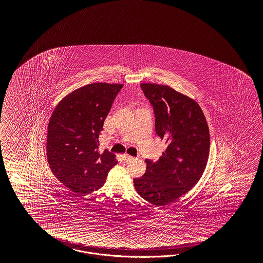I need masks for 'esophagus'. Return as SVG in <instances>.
Wrapping results in <instances>:
<instances>
[{"mask_svg": "<svg viewBox=\"0 0 263 263\" xmlns=\"http://www.w3.org/2000/svg\"><path fill=\"white\" fill-rule=\"evenodd\" d=\"M122 158H123L124 161H131V160L134 159V157H132V156L128 155V154H123V155H122Z\"/></svg>", "mask_w": 263, "mask_h": 263, "instance_id": "34e87169", "label": "esophagus"}]
</instances>
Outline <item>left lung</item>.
Returning <instances> with one entry per match:
<instances>
[{
	"instance_id": "8db88e82",
	"label": "left lung",
	"mask_w": 263,
	"mask_h": 263,
	"mask_svg": "<svg viewBox=\"0 0 263 263\" xmlns=\"http://www.w3.org/2000/svg\"><path fill=\"white\" fill-rule=\"evenodd\" d=\"M140 87L153 108L156 134L167 147L158 161H145V174L134 178V186L143 199L163 206L198 183L209 155V129L191 98L167 86L143 83Z\"/></svg>"
}]
</instances>
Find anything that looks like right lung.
Listing matches in <instances>:
<instances>
[{
  "label": "right lung",
  "instance_id": "obj_1",
  "mask_svg": "<svg viewBox=\"0 0 263 263\" xmlns=\"http://www.w3.org/2000/svg\"><path fill=\"white\" fill-rule=\"evenodd\" d=\"M123 85L93 83L58 104L48 124L47 160L57 178L78 196L98 190L117 165L114 153L99 152L105 119Z\"/></svg>",
  "mask_w": 263,
  "mask_h": 263
}]
</instances>
